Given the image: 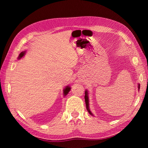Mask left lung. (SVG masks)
I'll return each mask as SVG.
<instances>
[{"label": "left lung", "mask_w": 148, "mask_h": 148, "mask_svg": "<svg viewBox=\"0 0 148 148\" xmlns=\"http://www.w3.org/2000/svg\"><path fill=\"white\" fill-rule=\"evenodd\" d=\"M138 88H139V89H140V84H139V85H138ZM84 100H85L86 106V109H87L88 112L91 115H93L92 113L91 112L90 110V109H89V105H88V103H88V92H87L86 90V92H85V95H84Z\"/></svg>", "instance_id": "1"}]
</instances>
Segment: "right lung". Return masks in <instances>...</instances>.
<instances>
[{
  "label": "right lung",
  "instance_id": "obj_1",
  "mask_svg": "<svg viewBox=\"0 0 148 148\" xmlns=\"http://www.w3.org/2000/svg\"><path fill=\"white\" fill-rule=\"evenodd\" d=\"M24 54H25V52H21L20 54V55H19V58H21L22 56H23V55H24ZM70 90H71V88L70 87H69V86H67L65 88V89L64 90V95H67V94L69 92V91H70Z\"/></svg>",
  "mask_w": 148,
  "mask_h": 148
}]
</instances>
